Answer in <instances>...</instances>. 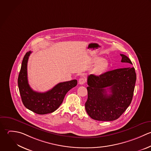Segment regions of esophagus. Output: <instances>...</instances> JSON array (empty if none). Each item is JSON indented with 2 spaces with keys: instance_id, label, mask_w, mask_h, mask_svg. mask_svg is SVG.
<instances>
[{
  "instance_id": "1",
  "label": "esophagus",
  "mask_w": 151,
  "mask_h": 151,
  "mask_svg": "<svg viewBox=\"0 0 151 151\" xmlns=\"http://www.w3.org/2000/svg\"><path fill=\"white\" fill-rule=\"evenodd\" d=\"M85 82H86V80L83 78H80L79 79V84H80V85H83L85 83Z\"/></svg>"
}]
</instances>
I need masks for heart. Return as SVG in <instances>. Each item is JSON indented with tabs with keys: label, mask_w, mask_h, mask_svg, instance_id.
<instances>
[{
	"label": "heart",
	"mask_w": 151,
	"mask_h": 151,
	"mask_svg": "<svg viewBox=\"0 0 151 151\" xmlns=\"http://www.w3.org/2000/svg\"><path fill=\"white\" fill-rule=\"evenodd\" d=\"M98 61L99 62L95 68L94 73L97 75H100L104 73L107 70L109 66V63L108 60L102 58H99Z\"/></svg>",
	"instance_id": "b5f03b06"
}]
</instances>
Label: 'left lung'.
I'll return each mask as SVG.
<instances>
[{
    "label": "left lung",
    "mask_w": 151,
    "mask_h": 151,
    "mask_svg": "<svg viewBox=\"0 0 151 151\" xmlns=\"http://www.w3.org/2000/svg\"><path fill=\"white\" fill-rule=\"evenodd\" d=\"M121 56L122 62L132 65L126 55ZM136 80L134 67L115 69L99 76H88L85 109L89 116L100 121L118 119L131 103Z\"/></svg>",
    "instance_id": "1"
}]
</instances>
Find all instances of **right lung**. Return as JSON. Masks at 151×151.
I'll use <instances>...</instances> for the list:
<instances>
[{"label":"right lung","instance_id":"1","mask_svg":"<svg viewBox=\"0 0 151 151\" xmlns=\"http://www.w3.org/2000/svg\"><path fill=\"white\" fill-rule=\"evenodd\" d=\"M31 53V51H29L25 54L17 79L22 102L27 109L37 114L45 115L53 112L62 104L67 92L77 85V80L59 83L44 93L34 91L28 83L27 73V61Z\"/></svg>","mask_w":151,"mask_h":151}]
</instances>
